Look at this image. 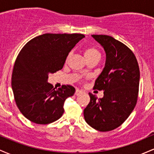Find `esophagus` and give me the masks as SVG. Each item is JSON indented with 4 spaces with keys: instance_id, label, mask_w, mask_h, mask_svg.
<instances>
[{
    "instance_id": "1",
    "label": "esophagus",
    "mask_w": 154,
    "mask_h": 154,
    "mask_svg": "<svg viewBox=\"0 0 154 154\" xmlns=\"http://www.w3.org/2000/svg\"><path fill=\"white\" fill-rule=\"evenodd\" d=\"M82 93V91H80V90H79V89H77L76 90L75 94V95H80Z\"/></svg>"
}]
</instances>
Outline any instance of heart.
Wrapping results in <instances>:
<instances>
[{
    "instance_id": "heart-1",
    "label": "heart",
    "mask_w": 154,
    "mask_h": 154,
    "mask_svg": "<svg viewBox=\"0 0 154 154\" xmlns=\"http://www.w3.org/2000/svg\"><path fill=\"white\" fill-rule=\"evenodd\" d=\"M100 52L97 48L94 47L88 48L85 51V56L86 59H90V58L94 57V56H100Z\"/></svg>"
}]
</instances>
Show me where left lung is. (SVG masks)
<instances>
[{
    "label": "left lung",
    "mask_w": 154,
    "mask_h": 154,
    "mask_svg": "<svg viewBox=\"0 0 154 154\" xmlns=\"http://www.w3.org/2000/svg\"><path fill=\"white\" fill-rule=\"evenodd\" d=\"M91 36L106 53L105 66L94 85V89L104 92L102 98L89 93L91 100L84 109V118L95 130L111 131L128 119L137 103L138 63L132 51L112 37Z\"/></svg>",
    "instance_id": "8db88e82"
}]
</instances>
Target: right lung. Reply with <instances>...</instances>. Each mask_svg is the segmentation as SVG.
<instances>
[{
	"label": "right lung",
	"instance_id": "obj_1",
	"mask_svg": "<svg viewBox=\"0 0 154 154\" xmlns=\"http://www.w3.org/2000/svg\"><path fill=\"white\" fill-rule=\"evenodd\" d=\"M82 34L46 33L32 39L17 56L11 77V87L19 111L27 119L46 125L63 114V103L75 94V88L63 85L55 90L48 82L49 74L63 68L69 53Z\"/></svg>",
	"mask_w": 154,
	"mask_h": 154
}]
</instances>
